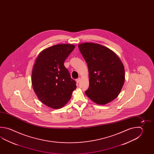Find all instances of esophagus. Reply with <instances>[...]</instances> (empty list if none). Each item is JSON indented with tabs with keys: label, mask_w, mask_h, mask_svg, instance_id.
<instances>
[{
	"label": "esophagus",
	"mask_w": 154,
	"mask_h": 154,
	"mask_svg": "<svg viewBox=\"0 0 154 154\" xmlns=\"http://www.w3.org/2000/svg\"><path fill=\"white\" fill-rule=\"evenodd\" d=\"M80 81V78L77 79L76 80V83H77L78 84L79 83Z\"/></svg>",
	"instance_id": "obj_1"
}]
</instances>
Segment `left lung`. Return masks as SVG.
Instances as JSON below:
<instances>
[{"instance_id":"obj_1","label":"left lung","mask_w":154,"mask_h":154,"mask_svg":"<svg viewBox=\"0 0 154 154\" xmlns=\"http://www.w3.org/2000/svg\"><path fill=\"white\" fill-rule=\"evenodd\" d=\"M78 47L88 66L89 87L85 94L98 105L114 100L125 83V67L121 59L98 43H83Z\"/></svg>"}]
</instances>
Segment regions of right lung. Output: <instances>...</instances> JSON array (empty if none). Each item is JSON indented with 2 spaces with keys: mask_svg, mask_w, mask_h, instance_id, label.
I'll return each mask as SVG.
<instances>
[{
  "mask_svg": "<svg viewBox=\"0 0 154 154\" xmlns=\"http://www.w3.org/2000/svg\"><path fill=\"white\" fill-rule=\"evenodd\" d=\"M75 46L59 44L39 53L33 67L31 81L37 97L47 106L58 109L66 104L76 88L64 63Z\"/></svg>",
  "mask_w": 154,
  "mask_h": 154,
  "instance_id": "1",
  "label": "right lung"
}]
</instances>
